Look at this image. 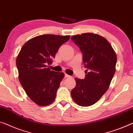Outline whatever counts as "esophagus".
<instances>
[{"label":"esophagus","mask_w":133,"mask_h":133,"mask_svg":"<svg viewBox=\"0 0 133 133\" xmlns=\"http://www.w3.org/2000/svg\"><path fill=\"white\" fill-rule=\"evenodd\" d=\"M65 77H66V78H71V77L70 75H68L67 74H65Z\"/></svg>","instance_id":"esophagus-1"}]
</instances>
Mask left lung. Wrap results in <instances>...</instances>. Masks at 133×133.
Listing matches in <instances>:
<instances>
[{"instance_id": "obj_1", "label": "left lung", "mask_w": 133, "mask_h": 133, "mask_svg": "<svg viewBox=\"0 0 133 133\" xmlns=\"http://www.w3.org/2000/svg\"><path fill=\"white\" fill-rule=\"evenodd\" d=\"M83 53L87 68L85 77L75 78L76 85L71 95L81 107H89L101 99L109 89L116 71V55L109 42L99 34L86 32L71 37Z\"/></svg>"}]
</instances>
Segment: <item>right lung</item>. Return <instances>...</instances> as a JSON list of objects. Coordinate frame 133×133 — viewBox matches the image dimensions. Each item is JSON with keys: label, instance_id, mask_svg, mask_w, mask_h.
Returning <instances> with one entry per match:
<instances>
[{"label": "right lung", "instance_id": "right-lung-1", "mask_svg": "<svg viewBox=\"0 0 133 133\" xmlns=\"http://www.w3.org/2000/svg\"><path fill=\"white\" fill-rule=\"evenodd\" d=\"M70 36L43 34L27 41L16 59L18 78L28 97L37 105L45 107L54 102L64 78L63 72L51 71L48 65Z\"/></svg>", "mask_w": 133, "mask_h": 133}]
</instances>
